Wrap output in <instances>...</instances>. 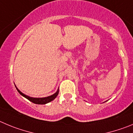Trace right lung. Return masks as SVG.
Segmentation results:
<instances>
[{"instance_id": "1", "label": "right lung", "mask_w": 133, "mask_h": 133, "mask_svg": "<svg viewBox=\"0 0 133 133\" xmlns=\"http://www.w3.org/2000/svg\"><path fill=\"white\" fill-rule=\"evenodd\" d=\"M16 89H17V90L18 91V92H19L21 95H22L23 96H24L25 98H26L27 100H29V101H31V102L34 103V104H47V103L50 102L52 101V100H54V99H55V98L58 96V93H59V89H58V90L56 91V92L54 93V95H51V96H48V97L32 98V97H30V96H27V95H24V94H23V93H22L20 90H18V88H16Z\"/></svg>"}]
</instances>
